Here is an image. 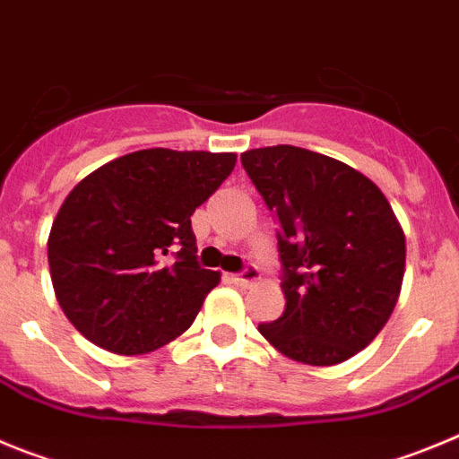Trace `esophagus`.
Listing matches in <instances>:
<instances>
[{"instance_id": "obj_1", "label": "esophagus", "mask_w": 459, "mask_h": 459, "mask_svg": "<svg viewBox=\"0 0 459 459\" xmlns=\"http://www.w3.org/2000/svg\"><path fill=\"white\" fill-rule=\"evenodd\" d=\"M258 279H260L258 270H255V267H247L242 274L233 276V283H238V286H242V288H249L251 283H255Z\"/></svg>"}]
</instances>
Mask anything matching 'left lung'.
Listing matches in <instances>:
<instances>
[{"label": "left lung", "instance_id": "8db88e82", "mask_svg": "<svg viewBox=\"0 0 459 459\" xmlns=\"http://www.w3.org/2000/svg\"><path fill=\"white\" fill-rule=\"evenodd\" d=\"M279 224L286 311L258 325L272 348L336 366L382 332L404 276V233L382 189L341 160L297 146L242 152Z\"/></svg>", "mask_w": 459, "mask_h": 459}]
</instances>
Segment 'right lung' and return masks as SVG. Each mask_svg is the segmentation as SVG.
Returning a JSON list of instances; mask_svg holds the SVG:
<instances>
[{"mask_svg":"<svg viewBox=\"0 0 459 459\" xmlns=\"http://www.w3.org/2000/svg\"><path fill=\"white\" fill-rule=\"evenodd\" d=\"M235 162V152L148 148L73 187L49 230L48 260L56 301L82 336L132 357L192 327L221 279L196 263L192 214Z\"/></svg>","mask_w":459,"mask_h":459,"instance_id":"obj_1","label":"right lung"}]
</instances>
